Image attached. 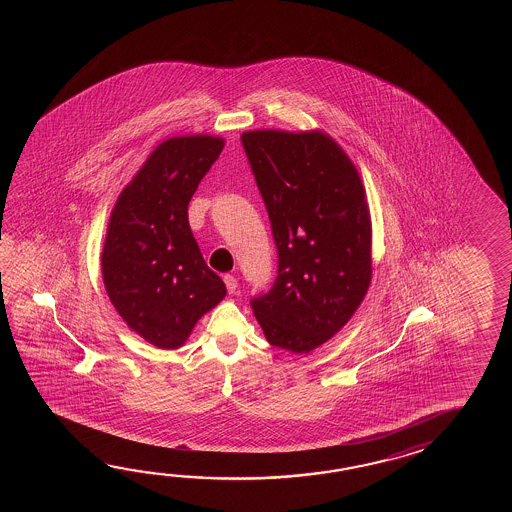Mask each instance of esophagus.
<instances>
[{
	"instance_id": "obj_1",
	"label": "esophagus",
	"mask_w": 512,
	"mask_h": 512,
	"mask_svg": "<svg viewBox=\"0 0 512 512\" xmlns=\"http://www.w3.org/2000/svg\"><path fill=\"white\" fill-rule=\"evenodd\" d=\"M223 282L227 285V291H229V294L236 293V289H238V280H236L232 274H225V276H223Z\"/></svg>"
}]
</instances>
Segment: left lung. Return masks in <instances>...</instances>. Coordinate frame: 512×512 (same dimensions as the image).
I'll return each mask as SVG.
<instances>
[{"mask_svg":"<svg viewBox=\"0 0 512 512\" xmlns=\"http://www.w3.org/2000/svg\"><path fill=\"white\" fill-rule=\"evenodd\" d=\"M241 144L271 219L276 280L251 300L269 344L307 353L357 311L371 280L364 186L324 133L247 131Z\"/></svg>","mask_w":512,"mask_h":512,"instance_id":"1","label":"left lung"}]
</instances>
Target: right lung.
Listing matches in <instances>:
<instances>
[{"mask_svg":"<svg viewBox=\"0 0 512 512\" xmlns=\"http://www.w3.org/2000/svg\"><path fill=\"white\" fill-rule=\"evenodd\" d=\"M221 150L207 135L164 141L111 212L102 251L109 300L157 348L181 346L227 294L188 225V203Z\"/></svg>","mask_w":512,"mask_h":512,"instance_id":"1","label":"right lung"}]
</instances>
